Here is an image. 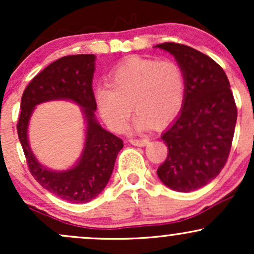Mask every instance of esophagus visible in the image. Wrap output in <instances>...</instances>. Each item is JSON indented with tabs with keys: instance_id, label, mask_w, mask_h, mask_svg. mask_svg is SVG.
Segmentation results:
<instances>
[{
	"instance_id": "esophagus-1",
	"label": "esophagus",
	"mask_w": 254,
	"mask_h": 254,
	"mask_svg": "<svg viewBox=\"0 0 254 254\" xmlns=\"http://www.w3.org/2000/svg\"><path fill=\"white\" fill-rule=\"evenodd\" d=\"M130 143L133 145H138V147H144L145 144L149 143V139L142 138V139H130Z\"/></svg>"
}]
</instances>
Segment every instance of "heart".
Returning a JSON list of instances; mask_svg holds the SVG:
<instances>
[{
    "label": "heart",
    "instance_id": "heart-1",
    "mask_svg": "<svg viewBox=\"0 0 254 254\" xmlns=\"http://www.w3.org/2000/svg\"><path fill=\"white\" fill-rule=\"evenodd\" d=\"M109 80L110 84L97 87L94 99L101 118L116 132L127 129L132 107L137 112L132 130L143 131L173 121L185 100V74L171 60L130 57L110 72Z\"/></svg>",
    "mask_w": 254,
    "mask_h": 254
}]
</instances>
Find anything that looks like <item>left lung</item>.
Returning <instances> with one entry per match:
<instances>
[{
  "label": "left lung",
  "mask_w": 254,
  "mask_h": 254,
  "mask_svg": "<svg viewBox=\"0 0 254 254\" xmlns=\"http://www.w3.org/2000/svg\"><path fill=\"white\" fill-rule=\"evenodd\" d=\"M155 48L173 55L186 78L182 110L161 136L168 154L157 176L172 190L191 192L214 180L226 165L237 105L226 72L210 57L183 44Z\"/></svg>",
  "instance_id": "obj_1"
}]
</instances>
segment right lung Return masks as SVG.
Segmentation results:
<instances>
[{
	"label": "right lung",
	"instance_id": "1",
	"mask_svg": "<svg viewBox=\"0 0 254 254\" xmlns=\"http://www.w3.org/2000/svg\"><path fill=\"white\" fill-rule=\"evenodd\" d=\"M94 55H71L60 58L40 71L26 87L21 98L17 136L24 149L28 170L44 189L71 203L94 199L109 183L116 157L123 141L105 130L95 118L93 93ZM54 100H69L81 107L86 122V138L80 159L71 169L52 171L34 156L28 142V124L37 104Z\"/></svg>",
	"mask_w": 254,
	"mask_h": 254
}]
</instances>
